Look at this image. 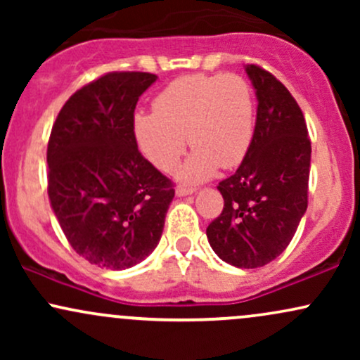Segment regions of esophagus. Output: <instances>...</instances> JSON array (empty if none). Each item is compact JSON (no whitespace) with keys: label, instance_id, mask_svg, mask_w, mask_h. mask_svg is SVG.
Returning a JSON list of instances; mask_svg holds the SVG:
<instances>
[{"label":"esophagus","instance_id":"esophagus-1","mask_svg":"<svg viewBox=\"0 0 360 360\" xmlns=\"http://www.w3.org/2000/svg\"><path fill=\"white\" fill-rule=\"evenodd\" d=\"M196 193V188H184V186H179V188L176 189V196L183 198V196H189V194Z\"/></svg>","mask_w":360,"mask_h":360}]
</instances>
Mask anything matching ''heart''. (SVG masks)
<instances>
[{"label":"heart","instance_id":"1","mask_svg":"<svg viewBox=\"0 0 360 360\" xmlns=\"http://www.w3.org/2000/svg\"><path fill=\"white\" fill-rule=\"evenodd\" d=\"M155 111L134 115V135L143 155L160 171H172L194 147L179 177L198 183L218 166H238L254 139V93L237 74L186 76L167 86L154 101Z\"/></svg>","mask_w":360,"mask_h":360}]
</instances>
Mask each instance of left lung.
<instances>
[{
    "mask_svg": "<svg viewBox=\"0 0 360 360\" xmlns=\"http://www.w3.org/2000/svg\"><path fill=\"white\" fill-rule=\"evenodd\" d=\"M245 72L257 96L254 139L235 174L218 184L225 205L206 237L226 264L255 269L286 250L307 212L311 142L286 86L259 65Z\"/></svg>",
    "mask_w": 360,
    "mask_h": 360,
    "instance_id": "obj_1",
    "label": "left lung"
}]
</instances>
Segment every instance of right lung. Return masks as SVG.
<instances>
[{"label":"right lung","instance_id":"obj_1","mask_svg":"<svg viewBox=\"0 0 360 360\" xmlns=\"http://www.w3.org/2000/svg\"><path fill=\"white\" fill-rule=\"evenodd\" d=\"M148 72H110L69 98L47 147L49 200L65 238L91 264L122 271L152 254L174 198L134 135Z\"/></svg>","mask_w":360,"mask_h":360}]
</instances>
